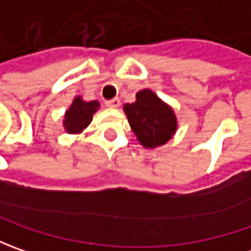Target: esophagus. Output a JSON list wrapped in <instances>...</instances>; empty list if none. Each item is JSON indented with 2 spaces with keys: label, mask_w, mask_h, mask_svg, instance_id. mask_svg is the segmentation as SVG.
<instances>
[{
  "label": "esophagus",
  "mask_w": 251,
  "mask_h": 251,
  "mask_svg": "<svg viewBox=\"0 0 251 251\" xmlns=\"http://www.w3.org/2000/svg\"><path fill=\"white\" fill-rule=\"evenodd\" d=\"M106 106H107V107H111V109H116V107L120 106V99H119V98L110 99V100L106 101Z\"/></svg>",
  "instance_id": "34e87169"
}]
</instances>
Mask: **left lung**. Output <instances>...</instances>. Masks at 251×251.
Listing matches in <instances>:
<instances>
[{"label": "left lung", "mask_w": 251, "mask_h": 251, "mask_svg": "<svg viewBox=\"0 0 251 251\" xmlns=\"http://www.w3.org/2000/svg\"><path fill=\"white\" fill-rule=\"evenodd\" d=\"M135 98L134 103L124 104V111L137 140L145 148L166 144L177 128L173 109L151 89L140 91Z\"/></svg>", "instance_id": "left-lung-1"}]
</instances>
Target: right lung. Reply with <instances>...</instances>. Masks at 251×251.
Listing matches in <instances>:
<instances>
[{"label": "right lung", "mask_w": 251, "mask_h": 251, "mask_svg": "<svg viewBox=\"0 0 251 251\" xmlns=\"http://www.w3.org/2000/svg\"><path fill=\"white\" fill-rule=\"evenodd\" d=\"M99 109V101H85L82 98L76 96L71 107L65 113L64 127L68 134H78L91 124L93 114Z\"/></svg>", "instance_id": "obj_1"}]
</instances>
